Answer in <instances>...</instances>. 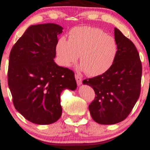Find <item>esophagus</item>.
Listing matches in <instances>:
<instances>
[{
	"label": "esophagus",
	"mask_w": 150,
	"mask_h": 150,
	"mask_svg": "<svg viewBox=\"0 0 150 150\" xmlns=\"http://www.w3.org/2000/svg\"><path fill=\"white\" fill-rule=\"evenodd\" d=\"M75 79H76V82H77V84L79 86H80V85H81L82 84V78L79 75H78V74H76L75 75Z\"/></svg>",
	"instance_id": "obj_1"
}]
</instances>
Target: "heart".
Returning <instances> with one entry per match:
<instances>
[{"mask_svg":"<svg viewBox=\"0 0 150 150\" xmlns=\"http://www.w3.org/2000/svg\"><path fill=\"white\" fill-rule=\"evenodd\" d=\"M57 59L62 66L69 68L80 55V71L91 76L105 74L112 68L118 53L116 40L97 28L75 27L69 33V40L62 36L55 46Z\"/></svg>","mask_w":150,"mask_h":150,"instance_id":"1","label":"heart"}]
</instances>
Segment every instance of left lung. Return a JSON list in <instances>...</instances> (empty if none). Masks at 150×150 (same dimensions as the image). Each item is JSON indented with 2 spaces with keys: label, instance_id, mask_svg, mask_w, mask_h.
Here are the masks:
<instances>
[{
  "label": "left lung",
  "instance_id": "1",
  "mask_svg": "<svg viewBox=\"0 0 150 150\" xmlns=\"http://www.w3.org/2000/svg\"><path fill=\"white\" fill-rule=\"evenodd\" d=\"M114 38L118 53L112 68L103 74L82 81L95 91V98L88 109L92 118L101 125H114L125 120L141 91L142 66L137 50L116 28Z\"/></svg>",
  "mask_w": 150,
  "mask_h": 150
}]
</instances>
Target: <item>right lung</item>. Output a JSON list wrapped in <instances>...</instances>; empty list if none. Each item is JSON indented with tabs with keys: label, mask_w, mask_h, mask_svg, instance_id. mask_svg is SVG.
I'll list each match as a JSON object with an SVG mask.
<instances>
[{
	"label": "right lung",
	"mask_w": 150,
	"mask_h": 150,
	"mask_svg": "<svg viewBox=\"0 0 150 150\" xmlns=\"http://www.w3.org/2000/svg\"><path fill=\"white\" fill-rule=\"evenodd\" d=\"M63 28L55 23L33 25L11 51L8 84L16 109L36 125H49L62 116L61 93L77 87L73 71L54 62L58 36Z\"/></svg>",
	"instance_id": "right-lung-1"
}]
</instances>
